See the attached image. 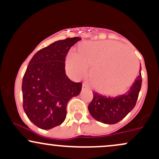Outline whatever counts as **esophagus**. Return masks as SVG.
<instances>
[{
  "label": "esophagus",
  "mask_w": 159,
  "mask_h": 159,
  "mask_svg": "<svg viewBox=\"0 0 159 159\" xmlns=\"http://www.w3.org/2000/svg\"><path fill=\"white\" fill-rule=\"evenodd\" d=\"M86 89H87V84H84L82 85V90H84Z\"/></svg>",
  "instance_id": "34e87169"
}]
</instances>
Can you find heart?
Instances as JSON below:
<instances>
[{"mask_svg": "<svg viewBox=\"0 0 159 159\" xmlns=\"http://www.w3.org/2000/svg\"><path fill=\"white\" fill-rule=\"evenodd\" d=\"M89 66L95 90L103 94L115 95L132 84L138 72V62L117 42H87L81 45L79 53H69L66 68L71 76L79 78L87 73Z\"/></svg>", "mask_w": 159, "mask_h": 159, "instance_id": "b5f03b06", "label": "heart"}]
</instances>
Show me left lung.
<instances>
[{
  "instance_id": "obj_1",
  "label": "left lung",
  "mask_w": 159,
  "mask_h": 159,
  "mask_svg": "<svg viewBox=\"0 0 159 159\" xmlns=\"http://www.w3.org/2000/svg\"><path fill=\"white\" fill-rule=\"evenodd\" d=\"M141 84L140 72L130 88L123 95L107 97L93 93V98L88 105L91 116L97 121L105 124L117 123L135 106Z\"/></svg>"
}]
</instances>
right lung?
I'll use <instances>...</instances> for the list:
<instances>
[{
	"mask_svg": "<svg viewBox=\"0 0 159 159\" xmlns=\"http://www.w3.org/2000/svg\"><path fill=\"white\" fill-rule=\"evenodd\" d=\"M79 37L58 40L34 54L24 75L23 108L28 119L42 129L61 125L68 102L79 95L82 84L67 77L65 59Z\"/></svg>",
	"mask_w": 159,
	"mask_h": 159,
	"instance_id": "add662e5",
	"label": "right lung"
}]
</instances>
